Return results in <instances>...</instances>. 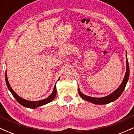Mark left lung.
Returning <instances> with one entry per match:
<instances>
[{
  "instance_id": "obj_1",
  "label": "left lung",
  "mask_w": 134,
  "mask_h": 134,
  "mask_svg": "<svg viewBox=\"0 0 134 134\" xmlns=\"http://www.w3.org/2000/svg\"><path fill=\"white\" fill-rule=\"evenodd\" d=\"M126 54H127V52H126ZM126 60H127V69H126L125 77H124V80H123L122 82L121 83L120 86L118 87L114 92H113L111 94L108 95L107 96L103 97V98H93V97L86 96V95L82 94L81 91H80L79 89L78 92H79L80 96H81L83 99H84V100L96 104H106L108 103H110L111 102H113V101L116 100V99H118L120 97V96L121 94V93H123V91H124V89H125V87L126 86V84H127V82H128L129 77L130 70H129V65L128 60H127V55H126Z\"/></svg>"
}]
</instances>
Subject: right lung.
<instances>
[{"label":"right lung","instance_id":"add662e5","mask_svg":"<svg viewBox=\"0 0 134 134\" xmlns=\"http://www.w3.org/2000/svg\"><path fill=\"white\" fill-rule=\"evenodd\" d=\"M58 80H59V79H58ZM5 82L9 90L10 91V93H12V94L13 95V96L14 97L15 99H16L17 101H18L19 104H21V105L23 106V107L30 108H36L41 107V106L44 105V104L48 103H50L51 101H52L55 99V96H56V94H57L56 84H55L54 88H53V92H52V93L50 95V96L48 97L47 98L42 99V100H39L36 101H28V100H26V99H23V98H21V97L19 96L14 91V90L12 89V87H10V84H9V83L8 79H7V72H5Z\"/></svg>","mask_w":134,"mask_h":134}]
</instances>
